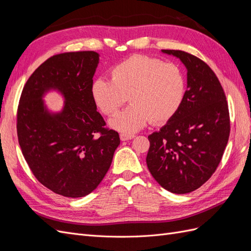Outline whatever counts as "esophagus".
<instances>
[{"instance_id":"esophagus-1","label":"esophagus","mask_w":251,"mask_h":251,"mask_svg":"<svg viewBox=\"0 0 251 251\" xmlns=\"http://www.w3.org/2000/svg\"><path fill=\"white\" fill-rule=\"evenodd\" d=\"M135 137L134 135H127V134H120V139L123 141H126V140H130V139H133Z\"/></svg>"}]
</instances>
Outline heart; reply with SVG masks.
I'll list each match as a JSON object with an SVG mask.
<instances>
[{
  "label": "heart",
  "mask_w": 251,
  "mask_h": 251,
  "mask_svg": "<svg viewBox=\"0 0 251 251\" xmlns=\"http://www.w3.org/2000/svg\"><path fill=\"white\" fill-rule=\"evenodd\" d=\"M112 79L97 78L92 95L105 115L115 114L126 101L132 103L109 120V126L124 134L170 120L183 100L185 82L179 68L171 63L135 54L114 66Z\"/></svg>",
  "instance_id": "b5f03b06"
}]
</instances>
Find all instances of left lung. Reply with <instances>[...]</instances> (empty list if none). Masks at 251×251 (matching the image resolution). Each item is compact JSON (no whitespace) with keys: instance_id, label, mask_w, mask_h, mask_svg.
Wrapping results in <instances>:
<instances>
[{"instance_id":"left-lung-1","label":"left lung","mask_w":251,"mask_h":251,"mask_svg":"<svg viewBox=\"0 0 251 251\" xmlns=\"http://www.w3.org/2000/svg\"><path fill=\"white\" fill-rule=\"evenodd\" d=\"M187 70V90L176 114L149 136L147 164L151 176L174 194L194 192L221 161L230 132L228 104L209 66L181 50H162Z\"/></svg>"}]
</instances>
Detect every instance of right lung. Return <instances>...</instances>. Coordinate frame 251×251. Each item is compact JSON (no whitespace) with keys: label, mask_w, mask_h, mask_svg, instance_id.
Wrapping results in <instances>:
<instances>
[{"label":"right lung","mask_w":251,"mask_h":251,"mask_svg":"<svg viewBox=\"0 0 251 251\" xmlns=\"http://www.w3.org/2000/svg\"><path fill=\"white\" fill-rule=\"evenodd\" d=\"M98 63L94 51L51 56L28 78L18 107V138L30 170L44 186L69 198L94 191L120 143L118 133L104 127L92 95ZM51 89L64 97L60 112L44 104Z\"/></svg>","instance_id":"1"}]
</instances>
